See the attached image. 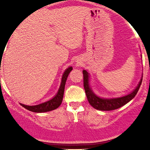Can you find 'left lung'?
Listing matches in <instances>:
<instances>
[{"instance_id":"8db88e82","label":"left lung","mask_w":150,"mask_h":150,"mask_svg":"<svg viewBox=\"0 0 150 150\" xmlns=\"http://www.w3.org/2000/svg\"><path fill=\"white\" fill-rule=\"evenodd\" d=\"M83 86L85 92H86V96H87L89 104L93 108L96 109V110H102V111H110V110H116V109L120 108V107L126 104L128 102H129L131 99L135 97L142 82V78L137 87L129 94L118 98L104 99V98H101L99 96H96L91 89L90 85H89L88 72L84 69V70H83Z\"/></svg>"}]
</instances>
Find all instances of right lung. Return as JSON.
Listing matches in <instances>:
<instances>
[{"label":"right lung","mask_w":150,"mask_h":150,"mask_svg":"<svg viewBox=\"0 0 150 150\" xmlns=\"http://www.w3.org/2000/svg\"><path fill=\"white\" fill-rule=\"evenodd\" d=\"M72 69V67H69L64 72L62 75V82L61 85H60V87L59 88L58 92H57V93L54 98H52V99L47 101L46 102L38 104V105L29 106L25 105V104H20L23 107H25V109L28 110L29 111L34 112H49L58 108L60 106V104H62V102L67 78L68 75H69V72H71Z\"/></svg>","instance_id":"add662e5"}]
</instances>
